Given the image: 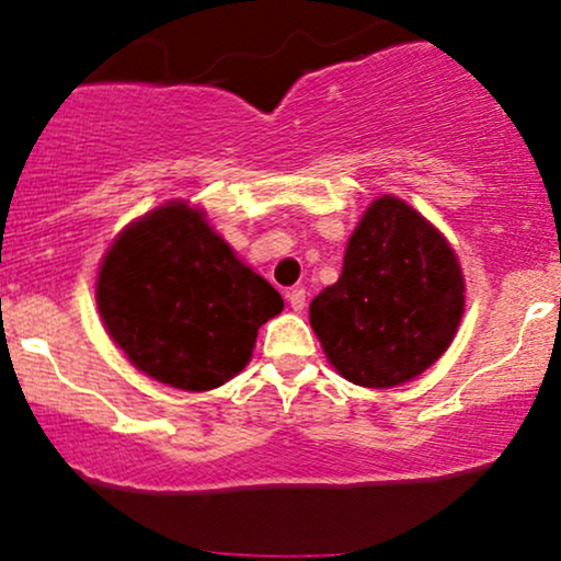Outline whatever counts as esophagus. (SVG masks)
Masks as SVG:
<instances>
[{"label": "esophagus", "instance_id": "obj_1", "mask_svg": "<svg viewBox=\"0 0 561 561\" xmlns=\"http://www.w3.org/2000/svg\"><path fill=\"white\" fill-rule=\"evenodd\" d=\"M287 300L289 306H293V311H302V308H306V289H289Z\"/></svg>", "mask_w": 561, "mask_h": 561}]
</instances>
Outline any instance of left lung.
<instances>
[{
    "label": "left lung",
    "mask_w": 561,
    "mask_h": 561,
    "mask_svg": "<svg viewBox=\"0 0 561 561\" xmlns=\"http://www.w3.org/2000/svg\"><path fill=\"white\" fill-rule=\"evenodd\" d=\"M465 313V276L446 237L398 197L369 205L343 274L308 317L334 369L362 388H396L446 353Z\"/></svg>",
    "instance_id": "8db88e82"
}]
</instances>
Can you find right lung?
Masks as SVG:
<instances>
[{
	"label": "right lung",
	"instance_id": "right-lung-1",
	"mask_svg": "<svg viewBox=\"0 0 561 561\" xmlns=\"http://www.w3.org/2000/svg\"><path fill=\"white\" fill-rule=\"evenodd\" d=\"M96 308L139 371L199 392L240 375L285 300L182 199L121 231L96 274Z\"/></svg>",
	"mask_w": 561,
	"mask_h": 561
}]
</instances>
